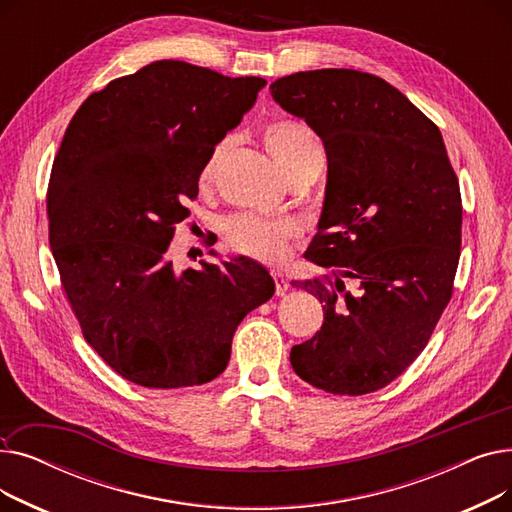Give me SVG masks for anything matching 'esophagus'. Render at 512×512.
Masks as SVG:
<instances>
[{"instance_id":"esophagus-1","label":"esophagus","mask_w":512,"mask_h":512,"mask_svg":"<svg viewBox=\"0 0 512 512\" xmlns=\"http://www.w3.org/2000/svg\"><path fill=\"white\" fill-rule=\"evenodd\" d=\"M272 276H274V282H276V294H278V297H284V294H286L288 288H290L288 278H286L284 272H280V270H274Z\"/></svg>"}]
</instances>
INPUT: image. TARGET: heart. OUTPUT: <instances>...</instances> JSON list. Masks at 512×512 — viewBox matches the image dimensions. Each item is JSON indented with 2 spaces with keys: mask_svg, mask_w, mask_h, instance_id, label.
<instances>
[{
  "mask_svg": "<svg viewBox=\"0 0 512 512\" xmlns=\"http://www.w3.org/2000/svg\"><path fill=\"white\" fill-rule=\"evenodd\" d=\"M263 141L284 176L321 164V147L317 137L303 122L278 120L267 124L263 130ZM222 151L224 143L211 151L201 170V182L211 180ZM299 232L297 222L288 218H263V215L255 213L234 215L226 224V236L234 251L267 263L282 261Z\"/></svg>",
  "mask_w": 512,
  "mask_h": 512,
  "instance_id": "1",
  "label": "heart"
}]
</instances>
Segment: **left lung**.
<instances>
[{
	"instance_id": "left-lung-1",
	"label": "left lung",
	"mask_w": 512,
	"mask_h": 512,
	"mask_svg": "<svg viewBox=\"0 0 512 512\" xmlns=\"http://www.w3.org/2000/svg\"><path fill=\"white\" fill-rule=\"evenodd\" d=\"M270 89L328 155L324 209L305 257L334 267L336 278L301 282L324 307V326L292 346V369L332 394L375 392L419 357L452 297L459 178L440 128L380 76L309 70ZM344 277L360 282L357 295Z\"/></svg>"
}]
</instances>
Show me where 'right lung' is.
<instances>
[{"mask_svg": "<svg viewBox=\"0 0 512 512\" xmlns=\"http://www.w3.org/2000/svg\"><path fill=\"white\" fill-rule=\"evenodd\" d=\"M263 87L159 60L89 95L66 128L47 188L49 247L85 340L132 384L215 380L240 321L276 290L247 257L184 272L168 259L207 157Z\"/></svg>", "mask_w": 512, "mask_h": 512, "instance_id": "right-lung-1", "label": "right lung"}]
</instances>
